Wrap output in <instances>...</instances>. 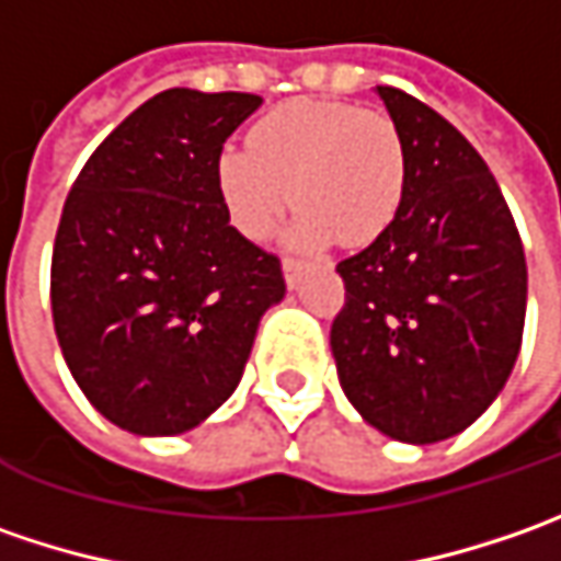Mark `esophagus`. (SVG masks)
<instances>
[{
    "instance_id": "34e87169",
    "label": "esophagus",
    "mask_w": 561,
    "mask_h": 561,
    "mask_svg": "<svg viewBox=\"0 0 561 561\" xmlns=\"http://www.w3.org/2000/svg\"><path fill=\"white\" fill-rule=\"evenodd\" d=\"M284 280H287V287H290V290H296V287H299V280H302V265H299L296 259H290V255L284 259Z\"/></svg>"
}]
</instances>
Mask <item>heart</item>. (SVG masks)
Wrapping results in <instances>:
<instances>
[{
  "label": "heart",
  "mask_w": 561,
  "mask_h": 561,
  "mask_svg": "<svg viewBox=\"0 0 561 561\" xmlns=\"http://www.w3.org/2000/svg\"><path fill=\"white\" fill-rule=\"evenodd\" d=\"M215 181L230 225L249 240H265L293 199L296 247H324L336 237L365 247L402 205L405 149L383 112L293 99L252 124L249 146L230 142L218 152Z\"/></svg>",
  "instance_id": "b5f03b06"
}]
</instances>
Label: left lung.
<instances>
[{
  "label": "left lung",
  "mask_w": 561,
  "mask_h": 561,
  "mask_svg": "<svg viewBox=\"0 0 561 561\" xmlns=\"http://www.w3.org/2000/svg\"><path fill=\"white\" fill-rule=\"evenodd\" d=\"M405 149L397 218L336 271L331 328L346 399L380 434L437 443L481 419L522 350L528 265L500 184L462 134L377 87Z\"/></svg>",
  "instance_id": "8db88e82"
}]
</instances>
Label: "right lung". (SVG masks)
Segmentation results:
<instances>
[{
	"mask_svg": "<svg viewBox=\"0 0 561 561\" xmlns=\"http://www.w3.org/2000/svg\"><path fill=\"white\" fill-rule=\"evenodd\" d=\"M262 105L174 87L99 142L61 208L53 321L77 387L112 424L171 437L237 390L280 259L230 225L215 159Z\"/></svg>",
	"mask_w": 561,
	"mask_h": 561,
	"instance_id": "1",
	"label": "right lung"
}]
</instances>
